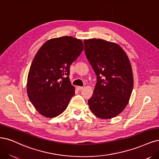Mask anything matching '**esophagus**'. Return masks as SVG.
<instances>
[{"label": "esophagus", "instance_id": "34e87169", "mask_svg": "<svg viewBox=\"0 0 159 159\" xmlns=\"http://www.w3.org/2000/svg\"><path fill=\"white\" fill-rule=\"evenodd\" d=\"M76 88H77V89H78V90L80 91V90H81V89H84V87H81V86H78L77 87H76Z\"/></svg>", "mask_w": 159, "mask_h": 159}]
</instances>
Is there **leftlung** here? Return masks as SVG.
I'll return each mask as SVG.
<instances>
[{"label": "left lung", "instance_id": "8db88e82", "mask_svg": "<svg viewBox=\"0 0 159 159\" xmlns=\"http://www.w3.org/2000/svg\"><path fill=\"white\" fill-rule=\"evenodd\" d=\"M86 57L97 75L89 108L96 116L110 119L122 112L132 95L134 78L127 54L118 45L102 39L84 40Z\"/></svg>", "mask_w": 159, "mask_h": 159}]
</instances>
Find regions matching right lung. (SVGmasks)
I'll list each match as a JSON object with an SVG mask.
<instances>
[{"label":"right lung","mask_w":159,"mask_h":159,"mask_svg":"<svg viewBox=\"0 0 159 159\" xmlns=\"http://www.w3.org/2000/svg\"><path fill=\"white\" fill-rule=\"evenodd\" d=\"M83 50L80 39L64 36L47 41L37 52L27 76V93L43 116L56 117L67 108L75 93L70 66Z\"/></svg>","instance_id":"obj_1"}]
</instances>
